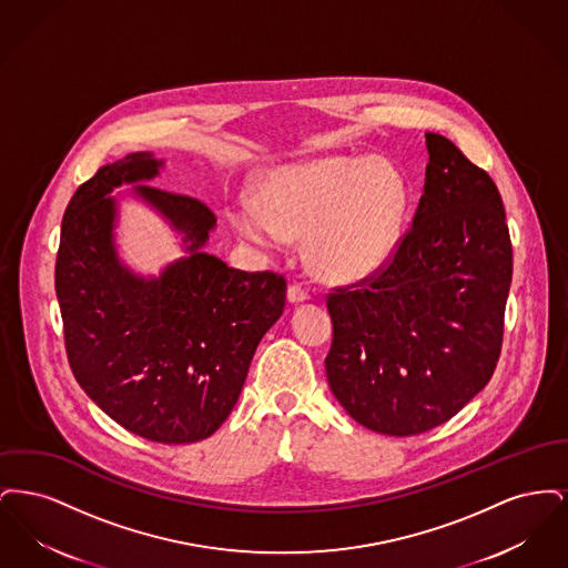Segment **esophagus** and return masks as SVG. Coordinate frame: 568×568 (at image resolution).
<instances>
[{
  "mask_svg": "<svg viewBox=\"0 0 568 568\" xmlns=\"http://www.w3.org/2000/svg\"><path fill=\"white\" fill-rule=\"evenodd\" d=\"M308 297H311L308 296V292H306L304 287H300V285H296V283L287 287V300H290L292 304H302V302H306Z\"/></svg>",
  "mask_w": 568,
  "mask_h": 568,
  "instance_id": "34e87169",
  "label": "esophagus"
}]
</instances>
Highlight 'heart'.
<instances>
[{
    "label": "heart",
    "instance_id": "1",
    "mask_svg": "<svg viewBox=\"0 0 568 568\" xmlns=\"http://www.w3.org/2000/svg\"><path fill=\"white\" fill-rule=\"evenodd\" d=\"M403 174L381 158H320L272 170L260 204L243 202L232 221L246 241L272 248L304 236L311 268L334 283L381 271L400 239Z\"/></svg>",
    "mask_w": 568,
    "mask_h": 568
}]
</instances>
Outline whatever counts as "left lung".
<instances>
[{
    "instance_id": "1",
    "label": "left lung",
    "mask_w": 568,
    "mask_h": 568,
    "mask_svg": "<svg viewBox=\"0 0 568 568\" xmlns=\"http://www.w3.org/2000/svg\"><path fill=\"white\" fill-rule=\"evenodd\" d=\"M424 195L389 266L327 297L334 398L378 434L428 433L494 375L514 274L500 193L445 135L426 134Z\"/></svg>"
}]
</instances>
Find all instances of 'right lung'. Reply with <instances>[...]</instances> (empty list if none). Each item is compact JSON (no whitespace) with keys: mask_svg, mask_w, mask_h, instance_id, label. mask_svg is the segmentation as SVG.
<instances>
[{"mask_svg":"<svg viewBox=\"0 0 568 568\" xmlns=\"http://www.w3.org/2000/svg\"><path fill=\"white\" fill-rule=\"evenodd\" d=\"M165 162L138 151L102 165L70 200L54 290L72 373L125 430L163 445L209 438L239 403L253 353L285 308V278L204 251L216 216L151 187ZM125 184L133 190L112 196ZM138 199L180 234L184 257L160 275L118 255L120 200Z\"/></svg>","mask_w":568,"mask_h":568,"instance_id":"add662e5","label":"right lung"}]
</instances>
